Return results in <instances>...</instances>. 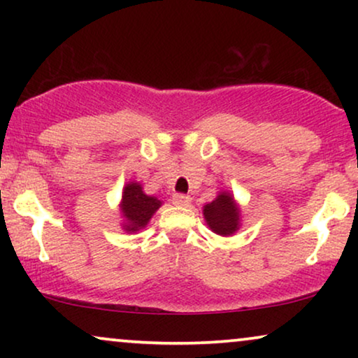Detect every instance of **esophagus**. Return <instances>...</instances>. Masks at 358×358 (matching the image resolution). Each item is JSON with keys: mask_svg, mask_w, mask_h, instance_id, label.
Segmentation results:
<instances>
[{"mask_svg": "<svg viewBox=\"0 0 358 358\" xmlns=\"http://www.w3.org/2000/svg\"><path fill=\"white\" fill-rule=\"evenodd\" d=\"M190 195H185V194H174L173 195V203L178 205V207H187L190 203Z\"/></svg>", "mask_w": 358, "mask_h": 358, "instance_id": "esophagus-1", "label": "esophagus"}]
</instances>
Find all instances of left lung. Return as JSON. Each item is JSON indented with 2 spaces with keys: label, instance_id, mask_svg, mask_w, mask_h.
I'll list each match as a JSON object with an SVG mask.
<instances>
[{
  "label": "left lung",
  "instance_id": "8db88e82",
  "mask_svg": "<svg viewBox=\"0 0 358 358\" xmlns=\"http://www.w3.org/2000/svg\"><path fill=\"white\" fill-rule=\"evenodd\" d=\"M203 217L212 231L222 236L233 234L238 229L239 210L231 195L227 192L220 194L213 202L205 205Z\"/></svg>",
  "mask_w": 358,
  "mask_h": 358
}]
</instances>
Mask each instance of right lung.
Returning a JSON list of instances; mask_svg holds the SVG:
<instances>
[{"label":"right lung","instance_id":"1","mask_svg":"<svg viewBox=\"0 0 358 358\" xmlns=\"http://www.w3.org/2000/svg\"><path fill=\"white\" fill-rule=\"evenodd\" d=\"M161 200L150 197L143 194L140 184L130 182L125 185L124 194H122V213L127 218L125 229L127 231H138L145 228L153 213L159 208Z\"/></svg>","mask_w":358,"mask_h":358}]
</instances>
